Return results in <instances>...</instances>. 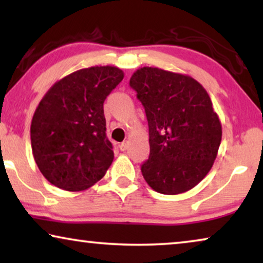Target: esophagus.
I'll return each instance as SVG.
<instances>
[{
  "mask_svg": "<svg viewBox=\"0 0 263 263\" xmlns=\"http://www.w3.org/2000/svg\"><path fill=\"white\" fill-rule=\"evenodd\" d=\"M128 141H125V142H122L121 145H120V149L122 151V152H124V151H127L128 149Z\"/></svg>",
  "mask_w": 263,
  "mask_h": 263,
  "instance_id": "esophagus-1",
  "label": "esophagus"
}]
</instances>
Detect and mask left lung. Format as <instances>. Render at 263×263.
<instances>
[{
    "label": "left lung",
    "mask_w": 263,
    "mask_h": 263,
    "mask_svg": "<svg viewBox=\"0 0 263 263\" xmlns=\"http://www.w3.org/2000/svg\"><path fill=\"white\" fill-rule=\"evenodd\" d=\"M129 85L148 122L143 178L165 195L188 192L206 177L220 146L221 124L210 96L195 79L152 67L136 70Z\"/></svg>",
    "instance_id": "8db88e82"
}]
</instances>
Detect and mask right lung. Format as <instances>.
<instances>
[{"mask_svg":"<svg viewBox=\"0 0 263 263\" xmlns=\"http://www.w3.org/2000/svg\"><path fill=\"white\" fill-rule=\"evenodd\" d=\"M117 67H91L57 81L39 103L31 146L43 176L57 188L80 192L105 175L114 160L104 102L123 80Z\"/></svg>","mask_w":263,"mask_h":263,"instance_id":"obj_1","label":"right lung"}]
</instances>
